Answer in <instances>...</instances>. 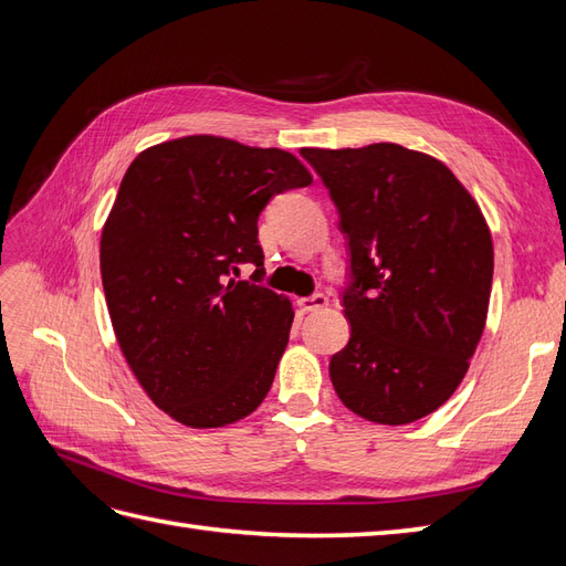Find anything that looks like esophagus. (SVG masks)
Returning <instances> with one entry per match:
<instances>
[{
    "label": "esophagus",
    "mask_w": 566,
    "mask_h": 566,
    "mask_svg": "<svg viewBox=\"0 0 566 566\" xmlns=\"http://www.w3.org/2000/svg\"><path fill=\"white\" fill-rule=\"evenodd\" d=\"M300 306H302V312H318V310H323V306H328V295L314 293L310 297H302Z\"/></svg>",
    "instance_id": "1"
}]
</instances>
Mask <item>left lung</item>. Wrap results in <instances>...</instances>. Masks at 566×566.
<instances>
[{
	"mask_svg": "<svg viewBox=\"0 0 566 566\" xmlns=\"http://www.w3.org/2000/svg\"><path fill=\"white\" fill-rule=\"evenodd\" d=\"M349 248L347 347L331 358L339 401L380 424L430 416L465 378L484 333L493 245L451 169L399 144L302 148Z\"/></svg>",
	"mask_w": 566,
	"mask_h": 566,
	"instance_id": "8db88e82",
	"label": "left lung"
}]
</instances>
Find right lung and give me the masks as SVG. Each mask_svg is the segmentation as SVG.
<instances>
[{"mask_svg": "<svg viewBox=\"0 0 566 566\" xmlns=\"http://www.w3.org/2000/svg\"><path fill=\"white\" fill-rule=\"evenodd\" d=\"M312 184L293 153L181 136L136 156L101 233L117 345L150 401L188 427L250 416L271 389L293 306L260 285L256 219ZM254 263L256 280L230 271Z\"/></svg>", "mask_w": 566, "mask_h": 566, "instance_id": "1", "label": "right lung"}]
</instances>
